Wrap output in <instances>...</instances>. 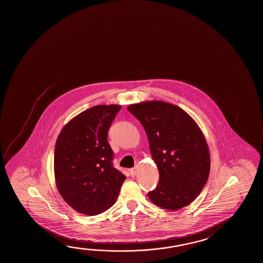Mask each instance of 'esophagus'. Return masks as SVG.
Returning <instances> with one entry per match:
<instances>
[{"label":"esophagus","mask_w":263,"mask_h":263,"mask_svg":"<svg viewBox=\"0 0 263 263\" xmlns=\"http://www.w3.org/2000/svg\"><path fill=\"white\" fill-rule=\"evenodd\" d=\"M129 174L132 177H135V175L137 174V167H133L129 170Z\"/></svg>","instance_id":"esophagus-1"}]
</instances>
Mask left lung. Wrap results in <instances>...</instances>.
I'll return each instance as SVG.
<instances>
[{"label":"left lung","mask_w":263,"mask_h":263,"mask_svg":"<svg viewBox=\"0 0 263 263\" xmlns=\"http://www.w3.org/2000/svg\"><path fill=\"white\" fill-rule=\"evenodd\" d=\"M147 134L159 171V183L148 192L160 208L178 210L189 205L208 182L210 156L204 136L184 110L164 101L128 106Z\"/></svg>","instance_id":"8db88e82"}]
</instances>
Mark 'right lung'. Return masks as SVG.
Instances as JSON below:
<instances>
[{"label":"right lung","instance_id":"1","mask_svg":"<svg viewBox=\"0 0 263 263\" xmlns=\"http://www.w3.org/2000/svg\"><path fill=\"white\" fill-rule=\"evenodd\" d=\"M118 105H99L82 111L62 128L55 147V183L76 211L89 216L111 208L126 176L112 164L108 132Z\"/></svg>","mask_w":263,"mask_h":263}]
</instances>
